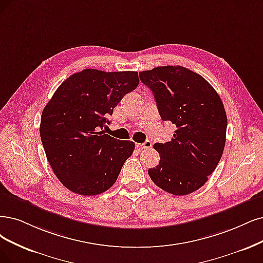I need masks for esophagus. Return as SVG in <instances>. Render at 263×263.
Returning a JSON list of instances; mask_svg holds the SVG:
<instances>
[{"label":"esophagus","mask_w":263,"mask_h":263,"mask_svg":"<svg viewBox=\"0 0 263 263\" xmlns=\"http://www.w3.org/2000/svg\"><path fill=\"white\" fill-rule=\"evenodd\" d=\"M135 146H137L139 149H147V148H151L153 146V143L149 140H147L142 144H137Z\"/></svg>","instance_id":"1"}]
</instances>
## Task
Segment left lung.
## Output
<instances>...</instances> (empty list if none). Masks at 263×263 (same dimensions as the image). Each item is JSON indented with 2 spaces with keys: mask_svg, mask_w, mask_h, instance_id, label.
<instances>
[{
  "mask_svg": "<svg viewBox=\"0 0 263 263\" xmlns=\"http://www.w3.org/2000/svg\"><path fill=\"white\" fill-rule=\"evenodd\" d=\"M140 79L153 92L161 119L177 126L171 141L154 145L160 160L149 177L163 191L187 195L207 182L221 159L224 106L211 84L185 67H156L140 72Z\"/></svg>",
  "mask_w": 263,
  "mask_h": 263,
  "instance_id": "1",
  "label": "left lung"
}]
</instances>
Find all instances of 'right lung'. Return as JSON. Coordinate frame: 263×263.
Segmentation results:
<instances>
[{"label": "right lung", "mask_w": 263, "mask_h": 263, "mask_svg": "<svg viewBox=\"0 0 263 263\" xmlns=\"http://www.w3.org/2000/svg\"><path fill=\"white\" fill-rule=\"evenodd\" d=\"M137 71L84 69L58 86L41 116L48 163L63 185L93 196L110 189L135 144L105 134L107 116L139 85Z\"/></svg>", "instance_id": "right-lung-1"}]
</instances>
